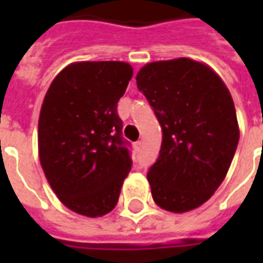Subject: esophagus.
<instances>
[{"label":"esophagus","mask_w":263,"mask_h":263,"mask_svg":"<svg viewBox=\"0 0 263 263\" xmlns=\"http://www.w3.org/2000/svg\"><path fill=\"white\" fill-rule=\"evenodd\" d=\"M142 147H143V143H142V142H136L135 143L136 152H142Z\"/></svg>","instance_id":"esophagus-1"}]
</instances>
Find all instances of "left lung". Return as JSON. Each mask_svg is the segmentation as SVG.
<instances>
[{"label":"left lung","mask_w":263,"mask_h":263,"mask_svg":"<svg viewBox=\"0 0 263 263\" xmlns=\"http://www.w3.org/2000/svg\"><path fill=\"white\" fill-rule=\"evenodd\" d=\"M136 84L162 128L147 173L153 199L172 213L199 208L225 179L239 143L229 90L212 68L184 57L144 65Z\"/></svg>","instance_id":"obj_1"}]
</instances>
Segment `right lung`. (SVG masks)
Segmentation results:
<instances>
[{"instance_id":"add662e5","label":"right lung","mask_w":263,"mask_h":263,"mask_svg":"<svg viewBox=\"0 0 263 263\" xmlns=\"http://www.w3.org/2000/svg\"><path fill=\"white\" fill-rule=\"evenodd\" d=\"M134 75L121 61H82L64 68L43 99L39 161L51 190L86 217L111 212L131 171L117 102Z\"/></svg>"}]
</instances>
